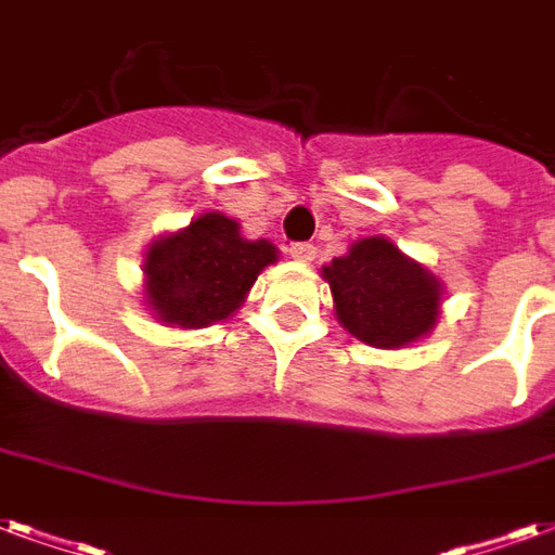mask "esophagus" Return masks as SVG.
Wrapping results in <instances>:
<instances>
[{
  "mask_svg": "<svg viewBox=\"0 0 555 555\" xmlns=\"http://www.w3.org/2000/svg\"><path fill=\"white\" fill-rule=\"evenodd\" d=\"M289 254H293L295 260L310 262L312 257H315V245H312V243H293V245H289Z\"/></svg>",
  "mask_w": 555,
  "mask_h": 555,
  "instance_id": "obj_1",
  "label": "esophagus"
}]
</instances>
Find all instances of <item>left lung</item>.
<instances>
[{"mask_svg": "<svg viewBox=\"0 0 555 555\" xmlns=\"http://www.w3.org/2000/svg\"><path fill=\"white\" fill-rule=\"evenodd\" d=\"M322 272L339 322L374 348H401L436 324L439 281L383 236L360 240Z\"/></svg>", "mask_w": 555, "mask_h": 555, "instance_id": "8db88e82", "label": "left lung"}]
</instances>
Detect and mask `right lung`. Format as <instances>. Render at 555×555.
<instances>
[{"instance_id":"add662e5","label":"right lung","mask_w":555,"mask_h":555,"mask_svg":"<svg viewBox=\"0 0 555 555\" xmlns=\"http://www.w3.org/2000/svg\"><path fill=\"white\" fill-rule=\"evenodd\" d=\"M278 260L272 243L243 240L240 224L204 214L190 228L164 236L145 254V293L160 322L207 327L228 319L257 274Z\"/></svg>"}]
</instances>
